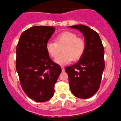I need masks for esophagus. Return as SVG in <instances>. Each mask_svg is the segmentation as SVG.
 I'll return each mask as SVG.
<instances>
[{
  "label": "esophagus",
  "instance_id": "34e87169",
  "mask_svg": "<svg viewBox=\"0 0 121 121\" xmlns=\"http://www.w3.org/2000/svg\"><path fill=\"white\" fill-rule=\"evenodd\" d=\"M61 70H62V72H64L65 71V68L63 67H61Z\"/></svg>",
  "mask_w": 121,
  "mask_h": 121
}]
</instances>
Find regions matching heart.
Masks as SVG:
<instances>
[{"mask_svg":"<svg viewBox=\"0 0 121 121\" xmlns=\"http://www.w3.org/2000/svg\"><path fill=\"white\" fill-rule=\"evenodd\" d=\"M85 47L84 40L78 38L76 34L65 32L57 36L56 42H48L46 50L51 57L55 58L63 50L64 52L54 60L56 63L63 65L72 60H79L84 52Z\"/></svg>","mask_w":121,"mask_h":121,"instance_id":"b5f03b06","label":"heart"}]
</instances>
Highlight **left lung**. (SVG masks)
Instances as JSON below:
<instances>
[{
	"label": "left lung",
	"mask_w": 121,
	"mask_h": 121,
	"mask_svg": "<svg viewBox=\"0 0 121 121\" xmlns=\"http://www.w3.org/2000/svg\"><path fill=\"white\" fill-rule=\"evenodd\" d=\"M79 30L84 37L85 51L77 63L67 67L69 85L73 95L86 99L93 96L100 86L105 69L104 48L99 35L84 25L70 26Z\"/></svg>",
	"instance_id": "obj_1"
}]
</instances>
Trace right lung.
<instances>
[{
  "mask_svg": "<svg viewBox=\"0 0 121 121\" xmlns=\"http://www.w3.org/2000/svg\"><path fill=\"white\" fill-rule=\"evenodd\" d=\"M55 31L52 26H34L24 31L16 47V68L22 89L37 102L50 99L61 72L51 60L46 44Z\"/></svg>",
  "mask_w": 121,
  "mask_h": 121,
  "instance_id": "1",
  "label": "right lung"
}]
</instances>
